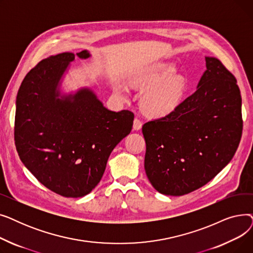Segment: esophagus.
I'll list each match as a JSON object with an SVG mask.
<instances>
[{
    "label": "esophagus",
    "mask_w": 253,
    "mask_h": 253,
    "mask_svg": "<svg viewBox=\"0 0 253 253\" xmlns=\"http://www.w3.org/2000/svg\"><path fill=\"white\" fill-rule=\"evenodd\" d=\"M141 126H142V122L140 121V120L137 119V118L134 119V121H133V130H135V131L140 130Z\"/></svg>",
    "instance_id": "34e87169"
}]
</instances>
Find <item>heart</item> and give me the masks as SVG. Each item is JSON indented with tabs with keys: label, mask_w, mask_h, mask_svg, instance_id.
<instances>
[{
	"label": "heart",
	"mask_w": 253,
	"mask_h": 253,
	"mask_svg": "<svg viewBox=\"0 0 253 253\" xmlns=\"http://www.w3.org/2000/svg\"><path fill=\"white\" fill-rule=\"evenodd\" d=\"M175 73L174 65L161 63L143 70L132 81L133 85L148 90L141 103L151 115H167L180 103L187 89V81Z\"/></svg>",
	"instance_id": "1"
}]
</instances>
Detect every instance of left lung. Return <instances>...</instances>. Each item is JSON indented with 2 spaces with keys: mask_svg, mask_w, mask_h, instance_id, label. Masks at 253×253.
<instances>
[{
  "mask_svg": "<svg viewBox=\"0 0 253 253\" xmlns=\"http://www.w3.org/2000/svg\"><path fill=\"white\" fill-rule=\"evenodd\" d=\"M205 60L193 94L142 126L145 173L164 195L182 196L203 187L230 163L242 136L237 80L217 58Z\"/></svg>",
  "mask_w": 253,
  "mask_h": 253,
  "instance_id": "8db88e82",
  "label": "left lung"
}]
</instances>
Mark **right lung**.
I'll return each instance as SVG.
<instances>
[{
  "mask_svg": "<svg viewBox=\"0 0 253 253\" xmlns=\"http://www.w3.org/2000/svg\"><path fill=\"white\" fill-rule=\"evenodd\" d=\"M77 55L91 56L87 50ZM74 60V53H60L28 73L17 93L14 126L21 162L47 189L66 198L84 197L96 187L134 119L130 111L104 108L89 88L61 94V80Z\"/></svg>",
  "mask_w": 253,
  "mask_h": 253,
  "instance_id": "right-lung-1",
  "label": "right lung"
}]
</instances>
